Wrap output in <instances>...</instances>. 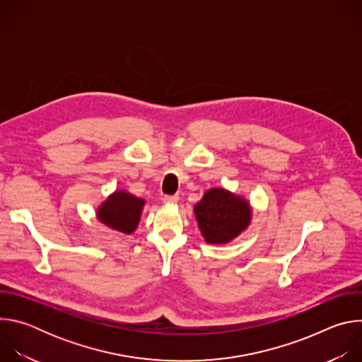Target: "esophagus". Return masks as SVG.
Listing matches in <instances>:
<instances>
[{
    "mask_svg": "<svg viewBox=\"0 0 362 362\" xmlns=\"http://www.w3.org/2000/svg\"><path fill=\"white\" fill-rule=\"evenodd\" d=\"M162 200L165 202V203H177L179 202V196L177 194H166V196H163L162 197Z\"/></svg>",
    "mask_w": 362,
    "mask_h": 362,
    "instance_id": "esophagus-1",
    "label": "esophagus"
}]
</instances>
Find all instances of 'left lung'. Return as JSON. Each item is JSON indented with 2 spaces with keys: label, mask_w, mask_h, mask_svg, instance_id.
Here are the masks:
<instances>
[{
  "label": "left lung",
  "mask_w": 362,
  "mask_h": 362,
  "mask_svg": "<svg viewBox=\"0 0 362 362\" xmlns=\"http://www.w3.org/2000/svg\"><path fill=\"white\" fill-rule=\"evenodd\" d=\"M200 232L208 243H226L250 222L249 203L225 189H211L194 206Z\"/></svg>",
  "instance_id": "obj_1"
}]
</instances>
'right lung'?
<instances>
[{"instance_id": "right-lung-1", "label": "right lung", "mask_w": 362, "mask_h": 362, "mask_svg": "<svg viewBox=\"0 0 362 362\" xmlns=\"http://www.w3.org/2000/svg\"><path fill=\"white\" fill-rule=\"evenodd\" d=\"M143 206V199L120 190L113 193L100 206L97 218L105 225L119 232L132 233L139 225Z\"/></svg>"}]
</instances>
